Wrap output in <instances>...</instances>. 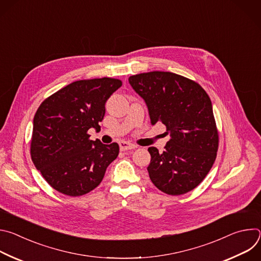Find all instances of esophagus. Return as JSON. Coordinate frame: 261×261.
<instances>
[{"label":"esophagus","mask_w":261,"mask_h":261,"mask_svg":"<svg viewBox=\"0 0 261 261\" xmlns=\"http://www.w3.org/2000/svg\"><path fill=\"white\" fill-rule=\"evenodd\" d=\"M137 145L133 144V143H130V142H127V141H121L120 142V150L121 151H128V150H133V148H136Z\"/></svg>","instance_id":"obj_1"}]
</instances>
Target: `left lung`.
Returning <instances> with one entry per match:
<instances>
[{
	"label": "left lung",
	"instance_id": "obj_1",
	"mask_svg": "<svg viewBox=\"0 0 261 261\" xmlns=\"http://www.w3.org/2000/svg\"><path fill=\"white\" fill-rule=\"evenodd\" d=\"M129 84L144 100L152 125L162 123L170 135L163 153L147 148L152 182L169 195L193 190L211 170L219 146L208 95L194 81L172 72L136 74Z\"/></svg>",
	"mask_w": 261,
	"mask_h": 261
}]
</instances>
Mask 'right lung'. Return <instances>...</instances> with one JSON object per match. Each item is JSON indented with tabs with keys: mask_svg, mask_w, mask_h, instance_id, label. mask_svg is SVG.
<instances>
[{
	"mask_svg": "<svg viewBox=\"0 0 261 261\" xmlns=\"http://www.w3.org/2000/svg\"><path fill=\"white\" fill-rule=\"evenodd\" d=\"M116 79L74 82L46 98L33 121L31 157L51 187L68 196H82L96 187L117 159V142L91 140L89 129H100L105 103L120 87Z\"/></svg>",
	"mask_w": 261,
	"mask_h": 261,
	"instance_id": "1",
	"label": "right lung"
}]
</instances>
